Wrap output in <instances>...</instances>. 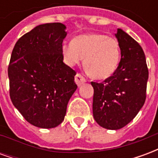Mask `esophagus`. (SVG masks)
I'll return each instance as SVG.
<instances>
[{"label":"esophagus","instance_id":"34e87169","mask_svg":"<svg viewBox=\"0 0 158 158\" xmlns=\"http://www.w3.org/2000/svg\"><path fill=\"white\" fill-rule=\"evenodd\" d=\"M86 79L82 75V74H80V73H77L75 76V82L76 84L78 85V86L82 85L85 82Z\"/></svg>","mask_w":158,"mask_h":158}]
</instances>
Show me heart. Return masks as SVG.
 Wrapping results in <instances>:
<instances>
[{
    "instance_id": "b5f03b06",
    "label": "heart",
    "mask_w": 158,
    "mask_h": 158,
    "mask_svg": "<svg viewBox=\"0 0 158 158\" xmlns=\"http://www.w3.org/2000/svg\"><path fill=\"white\" fill-rule=\"evenodd\" d=\"M62 52L65 62L74 66L84 60L85 69L94 79H104L115 72L120 59L116 40L102 34H85L64 43Z\"/></svg>"
}]
</instances>
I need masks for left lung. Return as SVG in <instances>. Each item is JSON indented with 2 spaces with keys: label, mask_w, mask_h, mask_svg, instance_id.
<instances>
[{
  "label": "left lung",
  "mask_w": 158,
  "mask_h": 158,
  "mask_svg": "<svg viewBox=\"0 0 158 158\" xmlns=\"http://www.w3.org/2000/svg\"><path fill=\"white\" fill-rule=\"evenodd\" d=\"M115 35L121 51L118 68L102 83L91 82L93 116L100 126L107 129H121L137 115L146 101L149 74L139 43L121 29Z\"/></svg>",
  "instance_id": "1"
}]
</instances>
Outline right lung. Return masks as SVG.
Masks as SVG:
<instances>
[{
    "label": "right lung",
    "mask_w": 158,
    "mask_h": 158,
    "mask_svg": "<svg viewBox=\"0 0 158 158\" xmlns=\"http://www.w3.org/2000/svg\"><path fill=\"white\" fill-rule=\"evenodd\" d=\"M65 29L61 23L36 26L16 42L9 62L12 104L26 121L39 128H54L64 120L77 89L76 72L63 63Z\"/></svg>",
    "instance_id": "right-lung-1"
}]
</instances>
